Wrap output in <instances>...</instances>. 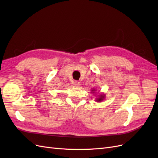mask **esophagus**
<instances>
[{
    "label": "esophagus",
    "mask_w": 158,
    "mask_h": 158,
    "mask_svg": "<svg viewBox=\"0 0 158 158\" xmlns=\"http://www.w3.org/2000/svg\"><path fill=\"white\" fill-rule=\"evenodd\" d=\"M74 84L76 87H80V82H78V81H75Z\"/></svg>",
    "instance_id": "34e87169"
}]
</instances>
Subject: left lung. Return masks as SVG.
Returning a JSON list of instances; mask_svg holds the SVG:
<instances>
[{"instance_id":"left-lung-1","label":"left lung","mask_w":158,"mask_h":158,"mask_svg":"<svg viewBox=\"0 0 158 158\" xmlns=\"http://www.w3.org/2000/svg\"><path fill=\"white\" fill-rule=\"evenodd\" d=\"M92 91L93 92V93H94V92L95 91V89H92ZM104 99H105V95H104L103 94H101V95H99L98 98H96V100H95V101H97L98 102H101L102 101H103V100Z\"/></svg>"}]
</instances>
